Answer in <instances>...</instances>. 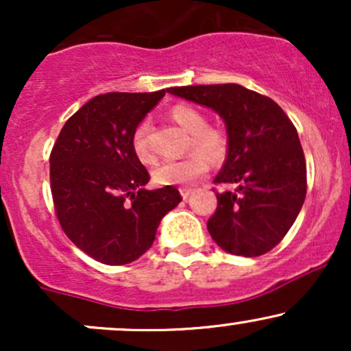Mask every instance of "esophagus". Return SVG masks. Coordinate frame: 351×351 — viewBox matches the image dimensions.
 <instances>
[{
  "mask_svg": "<svg viewBox=\"0 0 351 351\" xmlns=\"http://www.w3.org/2000/svg\"><path fill=\"white\" fill-rule=\"evenodd\" d=\"M180 193H181V196H183V199H188L189 195L193 193V189L191 188H180Z\"/></svg>",
  "mask_w": 351,
  "mask_h": 351,
  "instance_id": "esophagus-1",
  "label": "esophagus"
}]
</instances>
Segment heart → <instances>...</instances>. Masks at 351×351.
Masks as SVG:
<instances>
[{"mask_svg":"<svg viewBox=\"0 0 351 351\" xmlns=\"http://www.w3.org/2000/svg\"><path fill=\"white\" fill-rule=\"evenodd\" d=\"M171 120L180 125L189 140L186 143V158L176 162H163L152 171L153 180L158 184H181L193 186L203 180L209 171V163L219 165L226 158L229 150V138L224 128L217 125H208V119L198 108L189 106H175L170 110ZM132 150L142 163L155 162V153L148 140V122H140L132 134Z\"/></svg>","mask_w":351,"mask_h":351,"instance_id":"heart-1","label":"heart"}]
</instances>
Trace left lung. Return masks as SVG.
Listing matches in <instances>:
<instances>
[{"label": "left lung", "instance_id": "1", "mask_svg": "<svg viewBox=\"0 0 351 351\" xmlns=\"http://www.w3.org/2000/svg\"><path fill=\"white\" fill-rule=\"evenodd\" d=\"M168 92L223 117L226 162L216 184L217 208L208 231L221 249L257 257L284 239L307 195V165L295 127L272 99L239 84L171 87Z\"/></svg>", "mask_w": 351, "mask_h": 351}]
</instances>
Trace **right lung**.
Here are the masks:
<instances>
[{"instance_id": "1", "label": "right lung", "mask_w": 351, "mask_h": 351, "mask_svg": "<svg viewBox=\"0 0 351 351\" xmlns=\"http://www.w3.org/2000/svg\"><path fill=\"white\" fill-rule=\"evenodd\" d=\"M167 90L108 92L90 99L64 123L52 147L51 193L60 228L80 251L123 265L152 247L162 217L178 206L175 186L143 189L147 168L132 134Z\"/></svg>"}]
</instances>
